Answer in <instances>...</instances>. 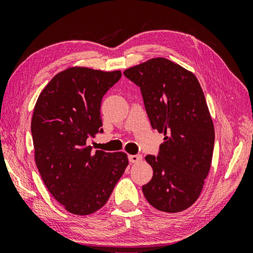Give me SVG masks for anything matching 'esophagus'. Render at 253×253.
Segmentation results:
<instances>
[{
	"label": "esophagus",
	"mask_w": 253,
	"mask_h": 253,
	"mask_svg": "<svg viewBox=\"0 0 253 253\" xmlns=\"http://www.w3.org/2000/svg\"><path fill=\"white\" fill-rule=\"evenodd\" d=\"M128 158H129L130 163H138L139 161H142V155H129Z\"/></svg>",
	"instance_id": "34e87169"
}]
</instances>
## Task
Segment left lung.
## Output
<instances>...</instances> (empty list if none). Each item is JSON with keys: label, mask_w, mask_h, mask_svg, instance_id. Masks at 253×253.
<instances>
[{"label": "left lung", "mask_w": 253, "mask_h": 253, "mask_svg": "<svg viewBox=\"0 0 253 253\" xmlns=\"http://www.w3.org/2000/svg\"><path fill=\"white\" fill-rule=\"evenodd\" d=\"M140 88L153 129L164 132L157 156L147 155L153 177L143 186L148 203L168 213L190 208L211 168L214 126L199 80L165 58L124 71Z\"/></svg>", "instance_id": "obj_1"}]
</instances>
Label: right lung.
I'll return each instance as SVG.
<instances>
[{
  "mask_svg": "<svg viewBox=\"0 0 253 253\" xmlns=\"http://www.w3.org/2000/svg\"><path fill=\"white\" fill-rule=\"evenodd\" d=\"M122 72L72 67L59 72L38 98L31 132L43 183L67 211L88 215L106 204L125 172V153H93L87 140L102 132L101 99Z\"/></svg>",
  "mask_w": 253,
  "mask_h": 253,
  "instance_id": "add662e5",
  "label": "right lung"
}]
</instances>
